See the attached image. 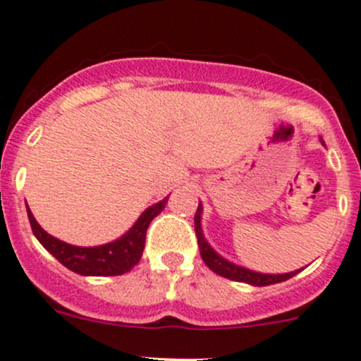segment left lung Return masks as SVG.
I'll use <instances>...</instances> for the list:
<instances>
[{
  "mask_svg": "<svg viewBox=\"0 0 361 361\" xmlns=\"http://www.w3.org/2000/svg\"><path fill=\"white\" fill-rule=\"evenodd\" d=\"M320 142L324 143V140L320 138ZM200 219H202V204L199 202L193 223H195V235H197V242H199L200 256H202L204 263L209 267V270L218 273L219 276L235 280V282L249 283V286H254V287H264V286H273V283H279V282H286V280L292 279V276L298 275V273L302 270L301 268V270H295L290 273H279V275H273L271 273L270 275V273H259V271H254V270H249V268L240 267V264H235L233 261H228L226 257H223L221 254H218L211 247L209 242H207L206 237H204Z\"/></svg>",
  "mask_w": 361,
  "mask_h": 361,
  "instance_id": "left-lung-1",
  "label": "left lung"
}]
</instances>
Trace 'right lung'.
<instances>
[{"instance_id": "right-lung-1", "label": "right lung", "mask_w": 361, "mask_h": 361, "mask_svg": "<svg viewBox=\"0 0 361 361\" xmlns=\"http://www.w3.org/2000/svg\"><path fill=\"white\" fill-rule=\"evenodd\" d=\"M168 199L169 197H166L154 206L147 207L123 237L116 238L109 244L94 245V247H79V245H71L55 238L41 228L29 206L27 216L34 237L71 271L85 276H116L128 273L140 263L143 249H145L147 228H149L152 219L161 214L168 204Z\"/></svg>"}]
</instances>
